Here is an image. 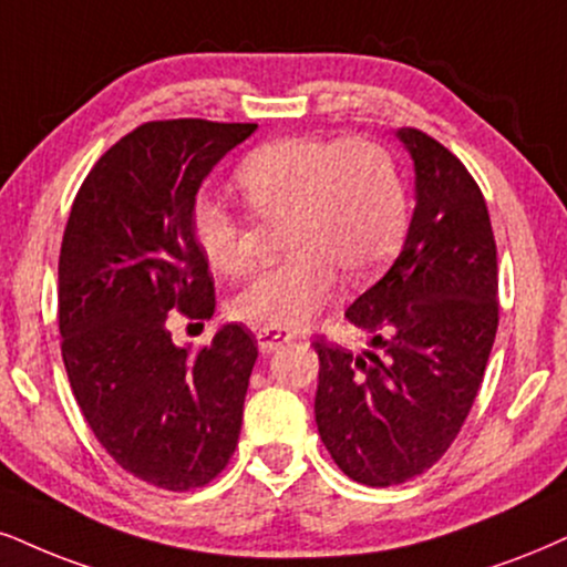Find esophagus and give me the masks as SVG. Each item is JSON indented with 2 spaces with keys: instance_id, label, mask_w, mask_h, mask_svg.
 <instances>
[{
  "instance_id": "obj_1",
  "label": "esophagus",
  "mask_w": 567,
  "mask_h": 567,
  "mask_svg": "<svg viewBox=\"0 0 567 567\" xmlns=\"http://www.w3.org/2000/svg\"><path fill=\"white\" fill-rule=\"evenodd\" d=\"M291 339L295 337L289 331H284V328H257V344H260L262 354L276 352L278 347L289 344Z\"/></svg>"
}]
</instances>
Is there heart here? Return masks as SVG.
<instances>
[{
	"label": "heart",
	"mask_w": 567,
	"mask_h": 567,
	"mask_svg": "<svg viewBox=\"0 0 567 567\" xmlns=\"http://www.w3.org/2000/svg\"><path fill=\"white\" fill-rule=\"evenodd\" d=\"M236 186L260 218H286L291 255L249 278L230 312L262 328H297L337 291L339 272L365 281L408 230V188L386 146L365 136H284L241 159ZM194 241L213 270L241 276L251 265L247 228L220 202L192 209Z\"/></svg>",
	"instance_id": "heart-1"
}]
</instances>
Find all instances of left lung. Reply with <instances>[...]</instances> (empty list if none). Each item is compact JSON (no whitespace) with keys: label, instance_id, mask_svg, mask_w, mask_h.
<instances>
[{"label":"left lung","instance_id":"left-lung-1","mask_svg":"<svg viewBox=\"0 0 567 567\" xmlns=\"http://www.w3.org/2000/svg\"><path fill=\"white\" fill-rule=\"evenodd\" d=\"M415 163L408 239L344 312L379 352L316 339V423L333 463L396 486L444 457L484 381L499 326L497 244L476 178L436 138L396 131Z\"/></svg>","mask_w":567,"mask_h":567}]
</instances>
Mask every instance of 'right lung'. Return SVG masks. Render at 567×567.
I'll use <instances>...</instances> for the list:
<instances>
[{
  "instance_id": "obj_1",
  "label": "right lung",
  "mask_w": 567,
  "mask_h": 567,
  "mask_svg": "<svg viewBox=\"0 0 567 567\" xmlns=\"http://www.w3.org/2000/svg\"><path fill=\"white\" fill-rule=\"evenodd\" d=\"M257 123L150 121L96 159L60 249V349L86 423L125 473L167 492L213 481L239 444L257 339L239 323L173 344L167 312L207 320L215 281L192 209Z\"/></svg>"
}]
</instances>
